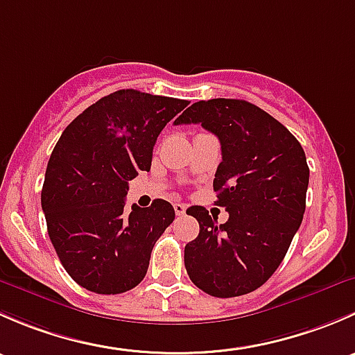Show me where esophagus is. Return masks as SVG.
<instances>
[{
  "instance_id": "1",
  "label": "esophagus",
  "mask_w": 355,
  "mask_h": 355,
  "mask_svg": "<svg viewBox=\"0 0 355 355\" xmlns=\"http://www.w3.org/2000/svg\"><path fill=\"white\" fill-rule=\"evenodd\" d=\"M173 207H175V213H177V216H184L185 211H187V206L182 202H175Z\"/></svg>"
}]
</instances>
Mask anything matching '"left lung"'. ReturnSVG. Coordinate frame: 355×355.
<instances>
[{
    "label": "left lung",
    "mask_w": 355,
    "mask_h": 355,
    "mask_svg": "<svg viewBox=\"0 0 355 355\" xmlns=\"http://www.w3.org/2000/svg\"><path fill=\"white\" fill-rule=\"evenodd\" d=\"M200 123L221 144L214 173L216 204L228 211L218 225L206 207L187 214L199 235L185 245V268L196 287L213 297H239L266 284L302 223L309 166L302 146L266 111L244 99L194 103L175 125Z\"/></svg>",
    "instance_id": "8db88e82"
}]
</instances>
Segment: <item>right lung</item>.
<instances>
[{
	"instance_id": "right-lung-1",
	"label": "right lung",
	"mask_w": 355,
	"mask_h": 355,
	"mask_svg": "<svg viewBox=\"0 0 355 355\" xmlns=\"http://www.w3.org/2000/svg\"><path fill=\"white\" fill-rule=\"evenodd\" d=\"M187 105L121 89L82 111L56 142L41 204L53 247L80 287L114 295L144 280L175 209L155 199L128 213V180L151 170L157 135Z\"/></svg>"
}]
</instances>
